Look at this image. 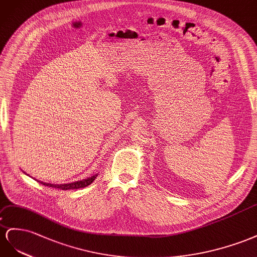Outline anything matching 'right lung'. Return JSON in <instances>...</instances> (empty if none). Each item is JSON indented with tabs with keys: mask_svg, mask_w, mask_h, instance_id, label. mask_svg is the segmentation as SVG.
Instances as JSON below:
<instances>
[{
	"mask_svg": "<svg viewBox=\"0 0 257 257\" xmlns=\"http://www.w3.org/2000/svg\"><path fill=\"white\" fill-rule=\"evenodd\" d=\"M97 178V174L93 175V177L91 178H88V179H85L83 181H77V182H74V183H70V184H60V185H56V184H49V183H44V182H41L39 181L41 184L43 185H46V186H49V187H55V188H58V189H62V190H68V189H78V188H84L88 185H90L91 183L94 181V179Z\"/></svg>",
	"mask_w": 257,
	"mask_h": 257,
	"instance_id": "right-lung-1",
	"label": "right lung"
}]
</instances>
